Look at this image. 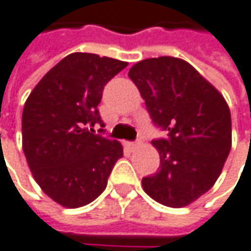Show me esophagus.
I'll return each mask as SVG.
<instances>
[{
  "label": "esophagus",
  "instance_id": "1",
  "mask_svg": "<svg viewBox=\"0 0 251 251\" xmlns=\"http://www.w3.org/2000/svg\"><path fill=\"white\" fill-rule=\"evenodd\" d=\"M124 145H125V148L130 149V151H132V149H135V148L138 146V143H136V142H125Z\"/></svg>",
  "mask_w": 251,
  "mask_h": 251
}]
</instances>
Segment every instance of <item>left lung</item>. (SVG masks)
Wrapping results in <instances>:
<instances>
[{
    "mask_svg": "<svg viewBox=\"0 0 251 251\" xmlns=\"http://www.w3.org/2000/svg\"><path fill=\"white\" fill-rule=\"evenodd\" d=\"M153 125L168 138L153 140L160 156L143 190L169 207L199 199L220 176L231 148V116L225 98L183 59L159 56L129 69Z\"/></svg>",
    "mask_w": 251,
    "mask_h": 251,
    "instance_id": "obj_1",
    "label": "left lung"
}]
</instances>
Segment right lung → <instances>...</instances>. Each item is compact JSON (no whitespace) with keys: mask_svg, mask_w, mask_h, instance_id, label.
I'll list each match as a JSON object with an SVG mask.
<instances>
[{"mask_svg":"<svg viewBox=\"0 0 251 251\" xmlns=\"http://www.w3.org/2000/svg\"><path fill=\"white\" fill-rule=\"evenodd\" d=\"M127 62L74 52L38 82L23 111V149L47 196L64 207L85 206L105 190L124 148L95 135L103 88ZM102 133L103 129H99Z\"/></svg>","mask_w":251,"mask_h":251,"instance_id":"add662e5","label":"right lung"}]
</instances>
